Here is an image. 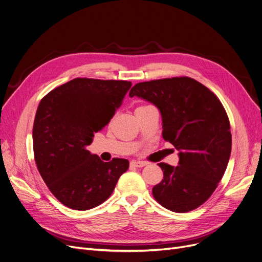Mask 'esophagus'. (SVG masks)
Here are the masks:
<instances>
[{
	"instance_id": "1",
	"label": "esophagus",
	"mask_w": 262,
	"mask_h": 262,
	"mask_svg": "<svg viewBox=\"0 0 262 262\" xmlns=\"http://www.w3.org/2000/svg\"><path fill=\"white\" fill-rule=\"evenodd\" d=\"M145 162L144 161H137V160H132L130 161V166L134 168H142L145 166Z\"/></svg>"
}]
</instances>
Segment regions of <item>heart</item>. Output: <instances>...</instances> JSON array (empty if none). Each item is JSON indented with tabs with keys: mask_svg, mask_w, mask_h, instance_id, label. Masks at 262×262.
Listing matches in <instances>:
<instances>
[{
	"mask_svg": "<svg viewBox=\"0 0 262 262\" xmlns=\"http://www.w3.org/2000/svg\"><path fill=\"white\" fill-rule=\"evenodd\" d=\"M145 106H147V105H144V106H139L138 108H140V107H145Z\"/></svg>",
	"mask_w": 262,
	"mask_h": 262,
	"instance_id": "obj_1",
	"label": "heart"
}]
</instances>
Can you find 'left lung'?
<instances>
[{"instance_id": "1", "label": "left lung", "mask_w": 262, "mask_h": 262, "mask_svg": "<svg viewBox=\"0 0 262 262\" xmlns=\"http://www.w3.org/2000/svg\"><path fill=\"white\" fill-rule=\"evenodd\" d=\"M158 107L162 138L180 150V162H160L163 180L152 189L154 199L174 212L194 210L216 189L231 150L230 124L217 96L188 77L154 79L136 84L129 96Z\"/></svg>"}]
</instances>
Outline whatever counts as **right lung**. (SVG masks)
Returning <instances> with one entry per match:
<instances>
[{
  "label": "right lung",
  "instance_id": "1",
  "mask_svg": "<svg viewBox=\"0 0 262 262\" xmlns=\"http://www.w3.org/2000/svg\"><path fill=\"white\" fill-rule=\"evenodd\" d=\"M132 87L127 80L77 77L40 101L33 126L34 156L46 185L61 204L88 210L104 203L129 166L104 162L87 149Z\"/></svg>",
  "mask_w": 262,
  "mask_h": 262
}]
</instances>
